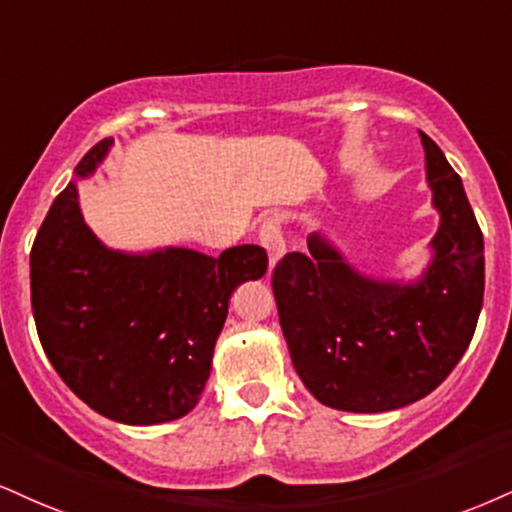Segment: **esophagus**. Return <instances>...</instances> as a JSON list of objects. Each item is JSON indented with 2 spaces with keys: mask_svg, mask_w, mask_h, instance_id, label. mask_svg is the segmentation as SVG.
Instances as JSON below:
<instances>
[{
  "mask_svg": "<svg viewBox=\"0 0 512 512\" xmlns=\"http://www.w3.org/2000/svg\"><path fill=\"white\" fill-rule=\"evenodd\" d=\"M260 243L264 245V250L269 252V260H272V264H276L283 255H286V240H283L279 219L267 217L262 221Z\"/></svg>",
  "mask_w": 512,
  "mask_h": 512,
  "instance_id": "34e87169",
  "label": "esophagus"
}]
</instances>
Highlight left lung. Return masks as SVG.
<instances>
[{
    "label": "left lung",
    "instance_id": "8db88e82",
    "mask_svg": "<svg viewBox=\"0 0 512 512\" xmlns=\"http://www.w3.org/2000/svg\"><path fill=\"white\" fill-rule=\"evenodd\" d=\"M439 212L432 260L417 281L360 274L322 233L272 274L293 367L322 405L389 412L429 396L470 346L484 300V238L463 181L420 131Z\"/></svg>",
    "mask_w": 512,
    "mask_h": 512
}]
</instances>
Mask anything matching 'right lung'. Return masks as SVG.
I'll return each instance as SVG.
<instances>
[{
    "instance_id": "right-lung-1",
    "label": "right lung",
    "mask_w": 512,
    "mask_h": 512,
    "mask_svg": "<svg viewBox=\"0 0 512 512\" xmlns=\"http://www.w3.org/2000/svg\"><path fill=\"white\" fill-rule=\"evenodd\" d=\"M112 145L92 147L49 207L30 250V303L64 384L109 420L147 427L195 408L231 295L262 279L269 260L260 245L219 257L107 248L80 214L76 181L95 174Z\"/></svg>"
}]
</instances>
